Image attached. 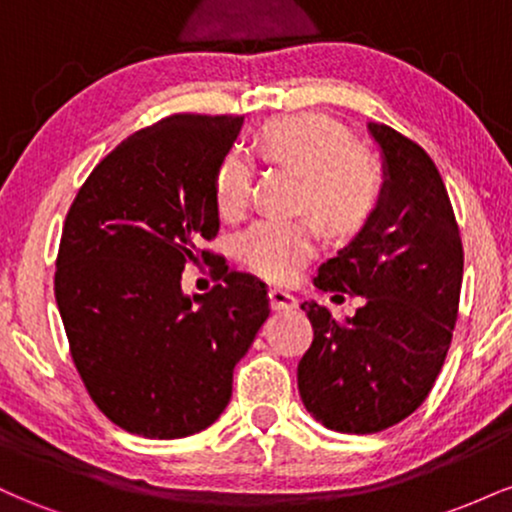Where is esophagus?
Listing matches in <instances>:
<instances>
[{"label":"esophagus","instance_id":"1","mask_svg":"<svg viewBox=\"0 0 512 512\" xmlns=\"http://www.w3.org/2000/svg\"><path fill=\"white\" fill-rule=\"evenodd\" d=\"M269 301H272V308L274 310H289V308H296L298 301L296 296L284 289H269Z\"/></svg>","mask_w":512,"mask_h":512}]
</instances>
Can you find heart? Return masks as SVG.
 <instances>
[{"label":"heart","instance_id":"1","mask_svg":"<svg viewBox=\"0 0 512 512\" xmlns=\"http://www.w3.org/2000/svg\"><path fill=\"white\" fill-rule=\"evenodd\" d=\"M264 161L284 163L303 175V207L313 211L332 236H351L370 219L383 192V170L368 149L354 144L344 125L322 113L272 117L257 132ZM252 163L238 151L221 158L214 197L223 216L248 207ZM310 221L262 219L238 240V257L252 272L286 281L315 250Z\"/></svg>","mask_w":512,"mask_h":512}]
</instances>
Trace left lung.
<instances>
[{
    "label": "left lung",
    "instance_id": "left-lung-1",
    "mask_svg": "<svg viewBox=\"0 0 512 512\" xmlns=\"http://www.w3.org/2000/svg\"><path fill=\"white\" fill-rule=\"evenodd\" d=\"M368 129L385 156L383 197L366 228L313 279L317 289L366 303L346 320L303 303L313 344L298 363L305 409L322 426L358 436L385 431L424 404L448 356L464 267L436 163L397 129Z\"/></svg>",
    "mask_w": 512,
    "mask_h": 512
}]
</instances>
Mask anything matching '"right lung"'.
Instances as JSON below:
<instances>
[{
	"label": "right lung",
	"mask_w": 512,
	"mask_h": 512,
	"mask_svg": "<svg viewBox=\"0 0 512 512\" xmlns=\"http://www.w3.org/2000/svg\"><path fill=\"white\" fill-rule=\"evenodd\" d=\"M240 115L175 113L129 134L91 170L62 226L55 298L88 395L144 438L204 431L226 409L233 368L269 317L267 286L228 272L204 296L185 264L219 233L216 168Z\"/></svg>",
	"instance_id": "obj_1"
}]
</instances>
